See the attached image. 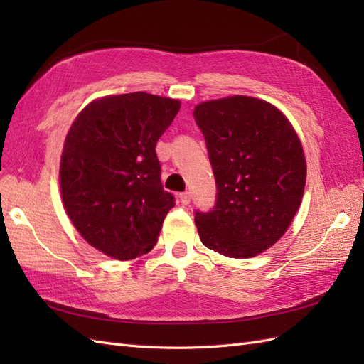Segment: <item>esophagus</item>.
<instances>
[{
	"instance_id": "34e87169",
	"label": "esophagus",
	"mask_w": 364,
	"mask_h": 364,
	"mask_svg": "<svg viewBox=\"0 0 364 364\" xmlns=\"http://www.w3.org/2000/svg\"><path fill=\"white\" fill-rule=\"evenodd\" d=\"M179 199L183 205H188L191 202V193L190 191H185V193H181L179 194Z\"/></svg>"
}]
</instances>
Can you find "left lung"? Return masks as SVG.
<instances>
[{
    "label": "left lung",
    "mask_w": 364,
    "mask_h": 364,
    "mask_svg": "<svg viewBox=\"0 0 364 364\" xmlns=\"http://www.w3.org/2000/svg\"><path fill=\"white\" fill-rule=\"evenodd\" d=\"M217 183V203L196 213L200 241L229 258H252L287 232L302 203L306 162L277 106L230 95L194 107Z\"/></svg>",
    "instance_id": "1"
}]
</instances>
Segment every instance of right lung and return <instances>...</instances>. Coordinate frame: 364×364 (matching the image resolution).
Listing matches in <instances>:
<instances>
[{
	"mask_svg": "<svg viewBox=\"0 0 364 364\" xmlns=\"http://www.w3.org/2000/svg\"><path fill=\"white\" fill-rule=\"evenodd\" d=\"M181 102L147 92L87 103L63 142V208L87 245L127 261L156 245L174 197L162 188L156 142Z\"/></svg>",
	"mask_w": 364,
	"mask_h": 364,
	"instance_id": "obj_1",
	"label": "right lung"
}]
</instances>
